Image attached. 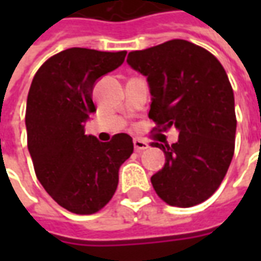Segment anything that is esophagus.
<instances>
[{
	"instance_id": "34e87169",
	"label": "esophagus",
	"mask_w": 261,
	"mask_h": 261,
	"mask_svg": "<svg viewBox=\"0 0 261 261\" xmlns=\"http://www.w3.org/2000/svg\"><path fill=\"white\" fill-rule=\"evenodd\" d=\"M134 148H136L137 152H142L148 148V142H145L144 140H140V138H136L134 140Z\"/></svg>"
}]
</instances>
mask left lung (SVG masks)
I'll use <instances>...</instances> for the list:
<instances>
[{
  "instance_id": "left-lung-1",
  "label": "left lung",
  "mask_w": 261,
  "mask_h": 261,
  "mask_svg": "<svg viewBox=\"0 0 261 261\" xmlns=\"http://www.w3.org/2000/svg\"><path fill=\"white\" fill-rule=\"evenodd\" d=\"M127 63L147 76L153 130H179L172 145L151 142L166 158L151 177L155 192L175 207L205 201L224 180L235 152V97L224 67L208 50L181 39L131 51Z\"/></svg>"
}]
</instances>
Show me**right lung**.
Returning a JSON list of instances; mask_svg holds the SVG:
<instances>
[{
	"label": "right lung",
	"instance_id": "obj_1",
	"mask_svg": "<svg viewBox=\"0 0 261 261\" xmlns=\"http://www.w3.org/2000/svg\"><path fill=\"white\" fill-rule=\"evenodd\" d=\"M125 54L67 48L44 61L32 81L25 123L35 173L69 213L102 210L117 189L120 166L134 151L133 138L124 133L109 142L85 134V121L96 112L95 82L123 64Z\"/></svg>",
	"mask_w": 261,
	"mask_h": 261
}]
</instances>
